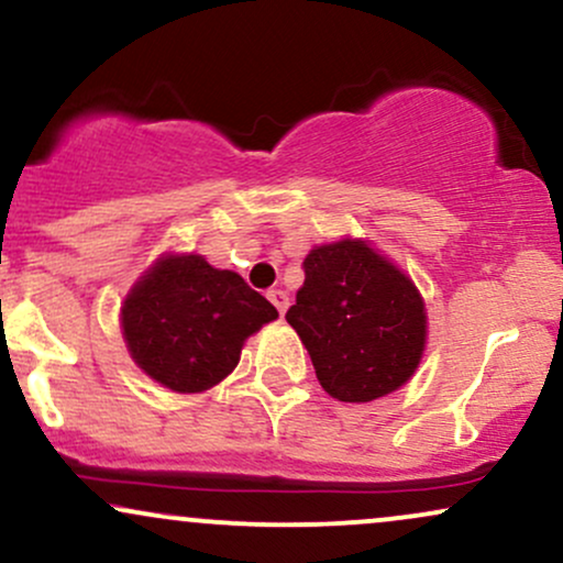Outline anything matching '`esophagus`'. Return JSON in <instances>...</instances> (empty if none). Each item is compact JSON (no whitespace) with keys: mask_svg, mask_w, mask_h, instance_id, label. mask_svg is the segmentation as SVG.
Listing matches in <instances>:
<instances>
[{"mask_svg":"<svg viewBox=\"0 0 563 563\" xmlns=\"http://www.w3.org/2000/svg\"><path fill=\"white\" fill-rule=\"evenodd\" d=\"M267 299L275 303V307H277V312H280V314H286V309H288V294H286V290H280V288H273V290H269V294H267Z\"/></svg>","mask_w":563,"mask_h":563,"instance_id":"obj_1","label":"esophagus"}]
</instances>
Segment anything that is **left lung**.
<instances>
[{
  "instance_id": "obj_1",
  "label": "left lung",
  "mask_w": 563,
  "mask_h": 563,
  "mask_svg": "<svg viewBox=\"0 0 563 563\" xmlns=\"http://www.w3.org/2000/svg\"><path fill=\"white\" fill-rule=\"evenodd\" d=\"M286 320L339 402H373L418 371L426 303L402 269L363 238L314 245Z\"/></svg>"
}]
</instances>
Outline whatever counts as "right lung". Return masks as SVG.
Returning a JSON list of instances; mask_svg holds the SVG:
<instances>
[{
    "label": "right lung",
    "mask_w": 563,
    "mask_h": 563,
    "mask_svg": "<svg viewBox=\"0 0 563 563\" xmlns=\"http://www.w3.org/2000/svg\"><path fill=\"white\" fill-rule=\"evenodd\" d=\"M277 309L232 269L200 254H164L129 288L121 333L134 365L177 394H200L235 371L249 335Z\"/></svg>",
    "instance_id": "1"
}]
</instances>
